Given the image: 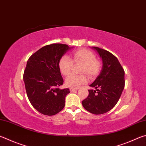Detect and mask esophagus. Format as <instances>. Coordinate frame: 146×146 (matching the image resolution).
<instances>
[{
  "label": "esophagus",
  "mask_w": 146,
  "mask_h": 146,
  "mask_svg": "<svg viewBox=\"0 0 146 146\" xmlns=\"http://www.w3.org/2000/svg\"><path fill=\"white\" fill-rule=\"evenodd\" d=\"M76 90H77V89H73V88H70V92L75 91H76Z\"/></svg>",
  "instance_id": "obj_1"
}]
</instances>
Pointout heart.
<instances>
[{"label": "heart", "mask_w": 146, "mask_h": 146, "mask_svg": "<svg viewBox=\"0 0 146 146\" xmlns=\"http://www.w3.org/2000/svg\"><path fill=\"white\" fill-rule=\"evenodd\" d=\"M71 59L67 55H63L59 61V68L65 76L71 73L74 64H82L81 73H85L90 78H93L98 75L101 70V63L96 60L93 53L86 49H80L71 53ZM87 80L85 75L69 76L66 79L65 84L69 87L77 88L82 84H86Z\"/></svg>", "instance_id": "1"}]
</instances>
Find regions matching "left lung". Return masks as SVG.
I'll list each match as a JSON object with an SVG mask.
<instances>
[{
  "label": "left lung",
  "instance_id": "obj_1",
  "mask_svg": "<svg viewBox=\"0 0 146 146\" xmlns=\"http://www.w3.org/2000/svg\"><path fill=\"white\" fill-rule=\"evenodd\" d=\"M102 59L103 67L90 87L89 96L82 101L85 109L94 114H103L110 111L117 104L123 92L124 84V71L117 57L107 50L92 46Z\"/></svg>",
  "mask_w": 146,
  "mask_h": 146
}]
</instances>
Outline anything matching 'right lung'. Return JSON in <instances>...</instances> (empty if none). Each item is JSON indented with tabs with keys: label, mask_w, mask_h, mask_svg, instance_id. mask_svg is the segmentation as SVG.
<instances>
[{
	"label": "right lung",
	"mask_w": 146,
	"mask_h": 146,
	"mask_svg": "<svg viewBox=\"0 0 146 146\" xmlns=\"http://www.w3.org/2000/svg\"><path fill=\"white\" fill-rule=\"evenodd\" d=\"M71 48L67 44L54 43L44 46L27 60L23 81L31 105L42 114L54 115L65 106L70 89H60L63 78L59 68L60 57Z\"/></svg>",
	"instance_id": "add662e5"
}]
</instances>
